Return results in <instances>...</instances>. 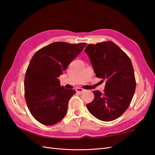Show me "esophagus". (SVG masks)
Segmentation results:
<instances>
[{
  "label": "esophagus",
  "mask_w": 155,
  "mask_h": 155,
  "mask_svg": "<svg viewBox=\"0 0 155 155\" xmlns=\"http://www.w3.org/2000/svg\"><path fill=\"white\" fill-rule=\"evenodd\" d=\"M76 92H77L78 93H79V94H81V93H83V92L85 91V89H83V88H76Z\"/></svg>",
  "instance_id": "34e87169"
}]
</instances>
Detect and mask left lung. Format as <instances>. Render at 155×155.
<instances>
[{
	"mask_svg": "<svg viewBox=\"0 0 155 155\" xmlns=\"http://www.w3.org/2000/svg\"><path fill=\"white\" fill-rule=\"evenodd\" d=\"M85 51L96 76L105 81L104 93L93 91L94 99L87 105V109L100 120H116L127 109L135 92L136 80L131 61L112 41L88 45Z\"/></svg>",
	"mask_w": 155,
	"mask_h": 155,
	"instance_id": "left-lung-1",
	"label": "left lung"
}]
</instances>
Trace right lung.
I'll list each match as a JSON object with an SVG mask.
<instances>
[{"instance_id":"obj_1","label":"right lung","mask_w":155,"mask_h":155,"mask_svg":"<svg viewBox=\"0 0 155 155\" xmlns=\"http://www.w3.org/2000/svg\"><path fill=\"white\" fill-rule=\"evenodd\" d=\"M85 45L55 42L32 57L25 74V96L31 115L41 124L55 125L67 114L68 101L76 91L61 86L58 78Z\"/></svg>"}]
</instances>
